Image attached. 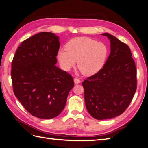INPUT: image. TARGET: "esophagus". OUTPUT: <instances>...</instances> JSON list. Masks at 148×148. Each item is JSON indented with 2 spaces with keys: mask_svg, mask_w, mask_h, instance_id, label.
<instances>
[{
  "mask_svg": "<svg viewBox=\"0 0 148 148\" xmlns=\"http://www.w3.org/2000/svg\"><path fill=\"white\" fill-rule=\"evenodd\" d=\"M74 83H75V84H79V83L81 82V80H80V79H79V78H77V77H75V78H74Z\"/></svg>",
  "mask_w": 148,
  "mask_h": 148,
  "instance_id": "1",
  "label": "esophagus"
}]
</instances>
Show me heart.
<instances>
[{"label": "heart", "mask_w": 148, "mask_h": 148, "mask_svg": "<svg viewBox=\"0 0 148 148\" xmlns=\"http://www.w3.org/2000/svg\"><path fill=\"white\" fill-rule=\"evenodd\" d=\"M66 49H60L57 58L60 67L69 71L77 66L86 75H93L100 71L106 60L108 49L104 43L89 37H75L66 44Z\"/></svg>", "instance_id": "b5f03b06"}]
</instances>
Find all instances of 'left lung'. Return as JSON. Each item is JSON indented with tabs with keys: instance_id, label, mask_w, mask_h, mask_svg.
Here are the masks:
<instances>
[{
	"instance_id": "1",
	"label": "left lung",
	"mask_w": 148,
	"mask_h": 148,
	"mask_svg": "<svg viewBox=\"0 0 148 148\" xmlns=\"http://www.w3.org/2000/svg\"><path fill=\"white\" fill-rule=\"evenodd\" d=\"M111 53L104 67L82 82L88 112L98 120L123 114L137 89L136 68L130 48L108 33Z\"/></svg>"
}]
</instances>
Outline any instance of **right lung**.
Wrapping results in <instances>:
<instances>
[{"label": "right lung", "instance_id": "add662e5", "mask_svg": "<svg viewBox=\"0 0 148 148\" xmlns=\"http://www.w3.org/2000/svg\"><path fill=\"white\" fill-rule=\"evenodd\" d=\"M59 47L54 34L38 33L22 42L12 62L15 96L31 114L40 119L58 116L74 86L71 75L55 65Z\"/></svg>", "mask_w": 148, "mask_h": 148}]
</instances>
